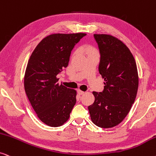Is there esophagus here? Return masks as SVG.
<instances>
[{
  "instance_id": "1",
  "label": "esophagus",
  "mask_w": 156,
  "mask_h": 156,
  "mask_svg": "<svg viewBox=\"0 0 156 156\" xmlns=\"http://www.w3.org/2000/svg\"><path fill=\"white\" fill-rule=\"evenodd\" d=\"M77 93H78V94H80V95H82V94H84V92H83V91L80 90H78Z\"/></svg>"
}]
</instances>
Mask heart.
<instances>
[{
    "instance_id": "b5f03b06",
    "label": "heart",
    "mask_w": 156,
    "mask_h": 156,
    "mask_svg": "<svg viewBox=\"0 0 156 156\" xmlns=\"http://www.w3.org/2000/svg\"><path fill=\"white\" fill-rule=\"evenodd\" d=\"M86 51H87L89 54H91V53H96L95 50H94V48H93L92 47V46H87V47H86Z\"/></svg>"
}]
</instances>
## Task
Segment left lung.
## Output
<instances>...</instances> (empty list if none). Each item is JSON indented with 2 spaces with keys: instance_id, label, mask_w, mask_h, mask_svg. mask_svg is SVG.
Returning <instances> with one entry per match:
<instances>
[{
  "instance_id": "left-lung-1",
  "label": "left lung",
  "mask_w": 156,
  "mask_h": 156,
  "mask_svg": "<svg viewBox=\"0 0 156 156\" xmlns=\"http://www.w3.org/2000/svg\"><path fill=\"white\" fill-rule=\"evenodd\" d=\"M100 54L99 72L104 90L93 92L94 102L88 107L94 124L110 128L122 122L130 112L138 88L135 58L120 40L107 34H94Z\"/></svg>"
}]
</instances>
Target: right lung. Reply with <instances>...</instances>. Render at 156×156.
<instances>
[{
    "label": "right lung",
    "instance_id": "add662e5",
    "mask_svg": "<svg viewBox=\"0 0 156 156\" xmlns=\"http://www.w3.org/2000/svg\"><path fill=\"white\" fill-rule=\"evenodd\" d=\"M86 34H55L46 36L31 55L24 76V88L38 118L58 127L69 118L76 103L74 90L58 84L57 74L68 66L71 52Z\"/></svg>",
    "mask_w": 156,
    "mask_h": 156
}]
</instances>
